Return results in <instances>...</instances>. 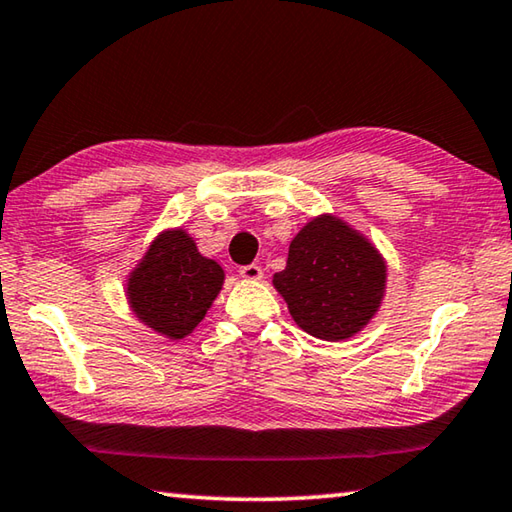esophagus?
Listing matches in <instances>:
<instances>
[{
  "mask_svg": "<svg viewBox=\"0 0 512 512\" xmlns=\"http://www.w3.org/2000/svg\"><path fill=\"white\" fill-rule=\"evenodd\" d=\"M239 275L244 277V280H248V282H257V280H262V277H264V271H262V266L248 264V266H241L239 268Z\"/></svg>",
  "mask_w": 512,
  "mask_h": 512,
  "instance_id": "34e87169",
  "label": "esophagus"
}]
</instances>
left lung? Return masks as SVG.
I'll list each match as a JSON object with an SVG mask.
<instances>
[{"label": "left lung", "instance_id": "left-lung-1", "mask_svg": "<svg viewBox=\"0 0 512 512\" xmlns=\"http://www.w3.org/2000/svg\"><path fill=\"white\" fill-rule=\"evenodd\" d=\"M300 329L323 341L359 334L386 291V259L334 214L314 216L289 246L287 268L273 275Z\"/></svg>", "mask_w": 512, "mask_h": 512}]
</instances>
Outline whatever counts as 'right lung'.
<instances>
[{
    "label": "right lung",
    "instance_id": "right-lung-1",
    "mask_svg": "<svg viewBox=\"0 0 512 512\" xmlns=\"http://www.w3.org/2000/svg\"><path fill=\"white\" fill-rule=\"evenodd\" d=\"M223 268L198 253L183 228L162 230L128 273L126 298L140 323L171 341L185 339L223 289Z\"/></svg>",
    "mask_w": 512,
    "mask_h": 512
}]
</instances>
